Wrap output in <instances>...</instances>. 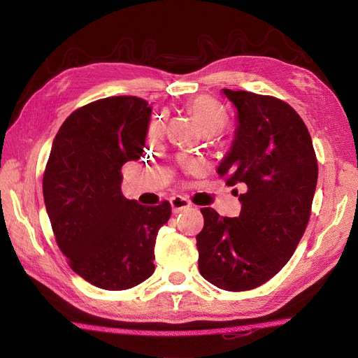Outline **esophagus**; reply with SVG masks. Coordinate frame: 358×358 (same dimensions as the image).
Here are the masks:
<instances>
[{
  "label": "esophagus",
  "instance_id": "1",
  "mask_svg": "<svg viewBox=\"0 0 358 358\" xmlns=\"http://www.w3.org/2000/svg\"><path fill=\"white\" fill-rule=\"evenodd\" d=\"M170 204H171V210L173 213H179L182 210H187L191 208V203L185 199V197H180V196H176L173 197L170 200Z\"/></svg>",
  "mask_w": 358,
  "mask_h": 358
}]
</instances>
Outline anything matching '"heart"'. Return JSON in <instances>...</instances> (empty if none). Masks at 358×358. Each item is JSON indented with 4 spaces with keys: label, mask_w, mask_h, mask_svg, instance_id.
<instances>
[{
    "label": "heart",
    "mask_w": 358,
    "mask_h": 358,
    "mask_svg": "<svg viewBox=\"0 0 358 358\" xmlns=\"http://www.w3.org/2000/svg\"><path fill=\"white\" fill-rule=\"evenodd\" d=\"M188 112L196 119V122L201 128L204 134H215L220 133L221 129L225 127L227 116L220 109L213 100L209 96H196V99L188 103ZM162 121L161 119H155V121L150 124L148 137L150 140H155L162 133Z\"/></svg>",
    "instance_id": "heart-1"
}]
</instances>
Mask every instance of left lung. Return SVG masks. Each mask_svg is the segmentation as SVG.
I'll return each mask as SVG.
<instances>
[{
	"mask_svg": "<svg viewBox=\"0 0 358 358\" xmlns=\"http://www.w3.org/2000/svg\"><path fill=\"white\" fill-rule=\"evenodd\" d=\"M222 92L234 106L236 129L218 175L245 191L237 218L201 209L199 268L215 287L246 291L267 282L294 254L310 216L318 164L308 128L289 104L248 91Z\"/></svg>",
	"mask_w": 358,
	"mask_h": 358,
	"instance_id": "8db88e82",
	"label": "left lung"
}]
</instances>
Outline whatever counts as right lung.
<instances>
[{"label": "right lung", "mask_w": 358, "mask_h": 358, "mask_svg": "<svg viewBox=\"0 0 358 358\" xmlns=\"http://www.w3.org/2000/svg\"><path fill=\"white\" fill-rule=\"evenodd\" d=\"M152 107L137 96H109L73 112L53 138L43 197L70 267L90 284L121 291L154 273L158 230L169 201L143 206L121 192V167L137 161Z\"/></svg>", "instance_id": "obj_1"}]
</instances>
